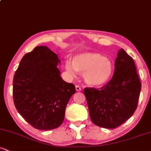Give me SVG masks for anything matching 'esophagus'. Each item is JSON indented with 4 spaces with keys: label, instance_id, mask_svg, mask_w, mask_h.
<instances>
[{
    "label": "esophagus",
    "instance_id": "obj_1",
    "mask_svg": "<svg viewBox=\"0 0 151 151\" xmlns=\"http://www.w3.org/2000/svg\"><path fill=\"white\" fill-rule=\"evenodd\" d=\"M75 87H76V90H77V91H81V87H80V86H79V85H76Z\"/></svg>",
    "mask_w": 151,
    "mask_h": 151
}]
</instances>
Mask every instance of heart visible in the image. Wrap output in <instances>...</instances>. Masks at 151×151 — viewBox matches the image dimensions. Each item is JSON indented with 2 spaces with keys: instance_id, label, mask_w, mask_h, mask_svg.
Segmentation results:
<instances>
[{
  "instance_id": "heart-1",
  "label": "heart",
  "mask_w": 151,
  "mask_h": 151,
  "mask_svg": "<svg viewBox=\"0 0 151 151\" xmlns=\"http://www.w3.org/2000/svg\"><path fill=\"white\" fill-rule=\"evenodd\" d=\"M67 71L74 74L75 70L84 74V80L90 86H99L106 84L113 73L111 62L101 54L85 52L73 59L72 65L70 62L65 64Z\"/></svg>"
}]
</instances>
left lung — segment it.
I'll list each match as a JSON object with an SVG mask.
<instances>
[{
	"label": "left lung",
	"instance_id": "left-lung-1",
	"mask_svg": "<svg viewBox=\"0 0 151 151\" xmlns=\"http://www.w3.org/2000/svg\"><path fill=\"white\" fill-rule=\"evenodd\" d=\"M111 79L99 89H84L91 120L95 125L115 129L127 121L137 109L141 83L133 58L119 50Z\"/></svg>",
	"mask_w": 151,
	"mask_h": 151
}]
</instances>
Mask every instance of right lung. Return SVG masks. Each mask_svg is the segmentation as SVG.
I'll return each mask as SVG.
<instances>
[{"label": "right lung", "instance_id": "right-lung-1", "mask_svg": "<svg viewBox=\"0 0 151 151\" xmlns=\"http://www.w3.org/2000/svg\"><path fill=\"white\" fill-rule=\"evenodd\" d=\"M58 55L38 46L22 58L13 77V101L18 113L35 129L58 128L75 86L60 77Z\"/></svg>", "mask_w": 151, "mask_h": 151}]
</instances>
